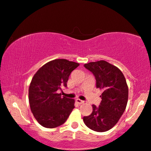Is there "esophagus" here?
<instances>
[{"instance_id":"1","label":"esophagus","mask_w":151,"mask_h":151,"mask_svg":"<svg viewBox=\"0 0 151 151\" xmlns=\"http://www.w3.org/2000/svg\"><path fill=\"white\" fill-rule=\"evenodd\" d=\"M76 102H77V103H78V104H80V105L83 104V103H84V101H82V100L79 99H76Z\"/></svg>"}]
</instances>
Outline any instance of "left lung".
I'll return each mask as SVG.
<instances>
[{
  "label": "left lung",
  "mask_w": 151,
  "mask_h": 151,
  "mask_svg": "<svg viewBox=\"0 0 151 151\" xmlns=\"http://www.w3.org/2000/svg\"><path fill=\"white\" fill-rule=\"evenodd\" d=\"M84 66L94 76L96 88L103 91L100 105H92V113L83 117L84 123L91 130L105 132L116 124L126 109L128 99L126 78L118 68L104 60Z\"/></svg>",
  "instance_id": "obj_1"
}]
</instances>
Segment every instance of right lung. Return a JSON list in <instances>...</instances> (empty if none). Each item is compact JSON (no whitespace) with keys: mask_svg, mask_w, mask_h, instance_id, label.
<instances>
[{"mask_svg":"<svg viewBox=\"0 0 151 151\" xmlns=\"http://www.w3.org/2000/svg\"><path fill=\"white\" fill-rule=\"evenodd\" d=\"M79 64L64 59L50 61L33 76L29 87V103L35 118L47 128L58 127L67 120L75 107L74 100L62 96L58 90L66 87L68 77Z\"/></svg>","mask_w":151,"mask_h":151,"instance_id":"add662e5","label":"right lung"}]
</instances>
